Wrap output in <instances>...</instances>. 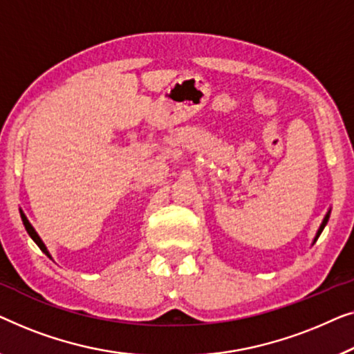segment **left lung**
Wrapping results in <instances>:
<instances>
[{
	"mask_svg": "<svg viewBox=\"0 0 354 354\" xmlns=\"http://www.w3.org/2000/svg\"><path fill=\"white\" fill-rule=\"evenodd\" d=\"M328 216H330V208H328V212L326 213L324 220H322V223H321V226H319V229H317L316 236H315V239H313V243H315V242L317 241V237H319V236H321V232H322V231H324V227H326V225H327V221H328Z\"/></svg>",
	"mask_w": 354,
	"mask_h": 354,
	"instance_id": "1",
	"label": "left lung"
}]
</instances>
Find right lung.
Segmentation results:
<instances>
[{"instance_id":"add662e5","label":"right lung","mask_w":354,"mask_h":354,"mask_svg":"<svg viewBox=\"0 0 354 354\" xmlns=\"http://www.w3.org/2000/svg\"><path fill=\"white\" fill-rule=\"evenodd\" d=\"M21 216H22L24 226H26V229H27V232H28V236L33 239V242H35V243H37V245H38L39 248H41V252H43V253H46V255H48L49 258H51V253H49V252H48V248H46V245H44V242L41 241V237H39V236H38V232H37V231H35V227H33L32 225H30V221L27 220V216H26V215H24V213H21Z\"/></svg>"}]
</instances>
